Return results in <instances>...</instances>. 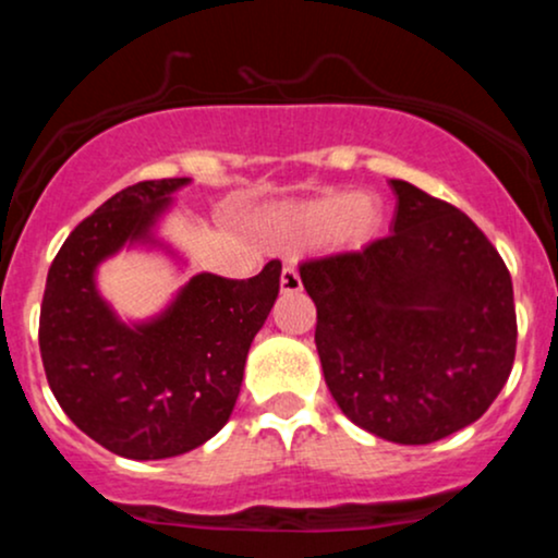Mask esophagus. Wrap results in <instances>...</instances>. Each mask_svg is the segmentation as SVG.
<instances>
[{
	"label": "esophagus",
	"mask_w": 558,
	"mask_h": 558,
	"mask_svg": "<svg viewBox=\"0 0 558 558\" xmlns=\"http://www.w3.org/2000/svg\"><path fill=\"white\" fill-rule=\"evenodd\" d=\"M280 291L283 293H299L301 291V278L296 267L286 265L283 272H280Z\"/></svg>",
	"instance_id": "esophagus-1"
}]
</instances>
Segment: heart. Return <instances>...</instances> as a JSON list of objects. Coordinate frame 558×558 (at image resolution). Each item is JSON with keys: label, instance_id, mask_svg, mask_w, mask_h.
Here are the masks:
<instances>
[{"label": "heart", "instance_id": "obj_1", "mask_svg": "<svg viewBox=\"0 0 558 558\" xmlns=\"http://www.w3.org/2000/svg\"><path fill=\"white\" fill-rule=\"evenodd\" d=\"M386 217V204L375 194L338 191L275 213L267 220V235L280 246L301 248L325 243L356 252L383 233Z\"/></svg>", "mask_w": 558, "mask_h": 558}]
</instances>
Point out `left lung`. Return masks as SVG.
I'll list each match as a JSON object with an SVG mask.
<instances>
[{
  "mask_svg": "<svg viewBox=\"0 0 558 558\" xmlns=\"http://www.w3.org/2000/svg\"><path fill=\"white\" fill-rule=\"evenodd\" d=\"M390 189V235L299 272L341 412L377 438L425 446L483 417L509 380L514 291L470 217L407 181Z\"/></svg>",
  "mask_w": 558,
  "mask_h": 558,
  "instance_id": "1",
  "label": "left lung"
}]
</instances>
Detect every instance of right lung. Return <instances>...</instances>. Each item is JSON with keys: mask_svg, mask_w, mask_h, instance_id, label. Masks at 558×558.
<instances>
[{"mask_svg": "<svg viewBox=\"0 0 558 558\" xmlns=\"http://www.w3.org/2000/svg\"><path fill=\"white\" fill-rule=\"evenodd\" d=\"M191 178L144 181L88 215L49 267L38 345L57 403L88 438L125 459L181 457L230 420L246 354L280 291V262L248 280L198 272L162 312L123 323L96 288L120 248L175 252L157 235Z\"/></svg>", "mask_w": 558, "mask_h": 558, "instance_id": "obj_1", "label": "right lung"}]
</instances>
